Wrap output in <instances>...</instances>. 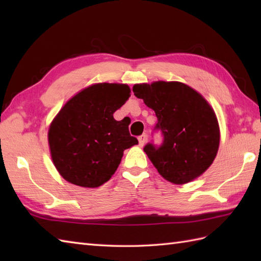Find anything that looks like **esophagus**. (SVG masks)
I'll use <instances>...</instances> for the list:
<instances>
[{
  "mask_svg": "<svg viewBox=\"0 0 261 261\" xmlns=\"http://www.w3.org/2000/svg\"><path fill=\"white\" fill-rule=\"evenodd\" d=\"M138 140H139V146L143 147V145H145V143L147 142V135L145 134V135L140 136L139 138H138Z\"/></svg>",
  "mask_w": 261,
  "mask_h": 261,
  "instance_id": "obj_1",
  "label": "esophagus"
}]
</instances>
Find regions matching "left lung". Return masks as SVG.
<instances>
[{
  "instance_id": "1",
  "label": "left lung",
  "mask_w": 261,
  "mask_h": 261,
  "mask_svg": "<svg viewBox=\"0 0 261 261\" xmlns=\"http://www.w3.org/2000/svg\"><path fill=\"white\" fill-rule=\"evenodd\" d=\"M132 91L154 111L164 135L162 146L148 143L143 149L158 173L176 185L204 174L220 146L219 121L206 99L180 82L142 83Z\"/></svg>"
}]
</instances>
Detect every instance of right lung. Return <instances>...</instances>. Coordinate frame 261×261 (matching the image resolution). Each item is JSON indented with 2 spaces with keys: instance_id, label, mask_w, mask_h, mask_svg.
Listing matches in <instances>:
<instances>
[{
  "instance_id": "add662e5",
  "label": "right lung",
  "mask_w": 261,
  "mask_h": 261,
  "mask_svg": "<svg viewBox=\"0 0 261 261\" xmlns=\"http://www.w3.org/2000/svg\"><path fill=\"white\" fill-rule=\"evenodd\" d=\"M126 84L96 83L69 98L49 125L48 143L59 175L70 184L95 188L118 169L127 148L138 145L129 124L113 113L131 96Z\"/></svg>"
}]
</instances>
